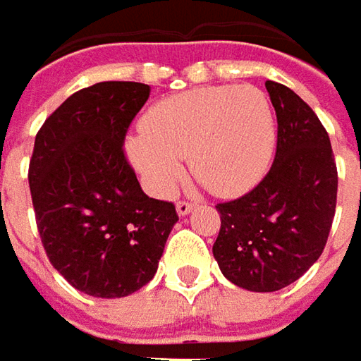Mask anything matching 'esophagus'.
<instances>
[{
  "instance_id": "obj_1",
  "label": "esophagus",
  "mask_w": 361,
  "mask_h": 361,
  "mask_svg": "<svg viewBox=\"0 0 361 361\" xmlns=\"http://www.w3.org/2000/svg\"><path fill=\"white\" fill-rule=\"evenodd\" d=\"M192 209H195V204H192V202H188V200H178V202H176V212H178L180 216L188 214Z\"/></svg>"
}]
</instances>
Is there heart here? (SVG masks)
<instances>
[{"label":"heart","mask_w":361,"mask_h":361,"mask_svg":"<svg viewBox=\"0 0 361 361\" xmlns=\"http://www.w3.org/2000/svg\"><path fill=\"white\" fill-rule=\"evenodd\" d=\"M127 141V154L154 197H171L183 159L209 192L238 197L260 183L274 157L268 97L252 85L200 87L157 101Z\"/></svg>","instance_id":"b5f03b06"}]
</instances>
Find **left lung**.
<instances>
[{
  "label": "left lung",
  "instance_id": "1",
  "mask_svg": "<svg viewBox=\"0 0 361 361\" xmlns=\"http://www.w3.org/2000/svg\"><path fill=\"white\" fill-rule=\"evenodd\" d=\"M278 141L268 175L244 197L216 204L220 232L212 254L232 284L276 292L310 268L336 214L338 169L330 137L286 85L266 81Z\"/></svg>",
  "mask_w": 361,
  "mask_h": 361
}]
</instances>
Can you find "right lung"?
I'll list each match as a JSON object with an SVG mask.
<instances>
[{
  "label": "right lung",
  "instance_id": "add662e5",
  "mask_svg": "<svg viewBox=\"0 0 361 361\" xmlns=\"http://www.w3.org/2000/svg\"><path fill=\"white\" fill-rule=\"evenodd\" d=\"M151 87L103 81L45 118L29 161L41 244L69 284L123 298L151 282L178 220L175 204L142 192L123 142Z\"/></svg>",
  "mask_w": 361,
  "mask_h": 361
}]
</instances>
